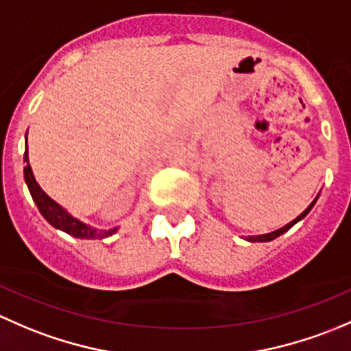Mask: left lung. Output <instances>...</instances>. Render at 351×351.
Masks as SVG:
<instances>
[{
	"mask_svg": "<svg viewBox=\"0 0 351 351\" xmlns=\"http://www.w3.org/2000/svg\"><path fill=\"white\" fill-rule=\"evenodd\" d=\"M317 197H319V194H317ZM317 197H316V199H314L313 202H311V204L308 206V208H306V209H304V211H302V213H301V215H299V216H298V218H295V219H292V221H291V223H287V225H285V226H282V228H279V230L272 231V233L258 234V237H248V238H247V240H248V241H270V240H276V238H277V237H280V234H282V233H285V231H287V230H291V228H292V226H294V225H295V223H298V221H301V219H302V218H304V216H306V215H308V213L311 211V209H313V206H314V204H316Z\"/></svg>",
	"mask_w": 351,
	"mask_h": 351,
	"instance_id": "left-lung-1",
	"label": "left lung"
}]
</instances>
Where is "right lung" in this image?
<instances>
[{
	"label": "right lung",
	"instance_id": "1",
	"mask_svg": "<svg viewBox=\"0 0 351 351\" xmlns=\"http://www.w3.org/2000/svg\"><path fill=\"white\" fill-rule=\"evenodd\" d=\"M23 162L25 165L23 169V176H25V182H27L28 191H30L32 197H34L35 204H37L38 211L42 213L43 218L57 230H62L66 233L71 234L74 238H84V240H101V238H108L111 234H114L118 231V228H111V230H96L93 226L86 225V223L79 221L77 218L71 216L66 209L62 208L60 204H57L52 197L47 196L45 193L42 191V187L38 186V182L35 180L34 172H32L30 162H28V149L25 150L23 155Z\"/></svg>",
	"mask_w": 351,
	"mask_h": 351
}]
</instances>
